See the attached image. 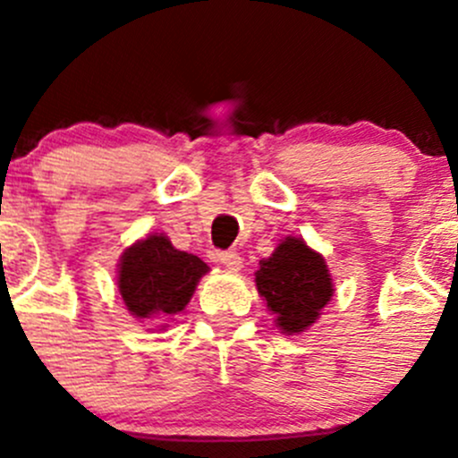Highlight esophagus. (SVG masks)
<instances>
[{
  "label": "esophagus",
  "instance_id": "34e87169",
  "mask_svg": "<svg viewBox=\"0 0 458 458\" xmlns=\"http://www.w3.org/2000/svg\"><path fill=\"white\" fill-rule=\"evenodd\" d=\"M215 261H219L221 266L228 267V270H233V272L242 270V263H243L242 257H239L237 252H216Z\"/></svg>",
  "mask_w": 458,
  "mask_h": 458
}]
</instances>
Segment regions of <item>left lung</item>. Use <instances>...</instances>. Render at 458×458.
I'll use <instances>...</instances> for the list:
<instances>
[{
	"label": "left lung",
	"instance_id": "obj_1",
	"mask_svg": "<svg viewBox=\"0 0 458 458\" xmlns=\"http://www.w3.org/2000/svg\"><path fill=\"white\" fill-rule=\"evenodd\" d=\"M255 284L267 312L275 315L276 330L288 336L315 326L335 297V279L326 259L293 234L281 239L275 252L259 261Z\"/></svg>",
	"mask_w": 458,
	"mask_h": 458
}]
</instances>
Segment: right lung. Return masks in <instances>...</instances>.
Wrapping results in <instances>:
<instances>
[{
	"label": "right lung",
	"mask_w": 458,
	"mask_h": 458,
	"mask_svg": "<svg viewBox=\"0 0 458 458\" xmlns=\"http://www.w3.org/2000/svg\"><path fill=\"white\" fill-rule=\"evenodd\" d=\"M206 272L210 267L199 257L177 250L164 233H152L122 252L117 288L137 321H155L165 330V321L186 310Z\"/></svg>",
	"instance_id": "add662e5"
}]
</instances>
